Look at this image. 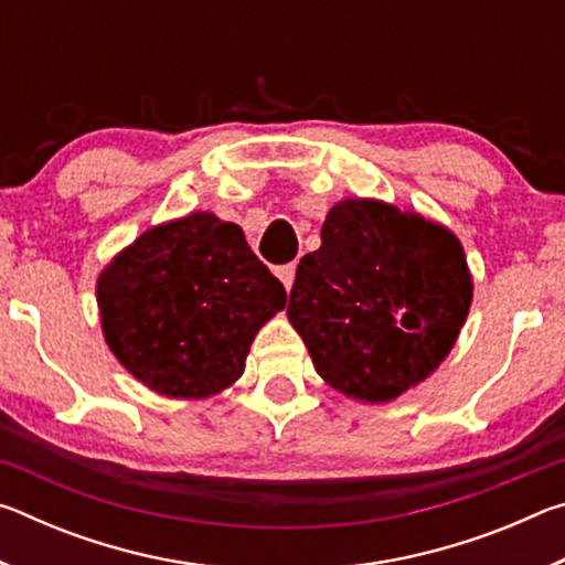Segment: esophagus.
<instances>
[{
    "mask_svg": "<svg viewBox=\"0 0 565 565\" xmlns=\"http://www.w3.org/2000/svg\"><path fill=\"white\" fill-rule=\"evenodd\" d=\"M276 276H279V281L284 284V289L291 291V286H294V281H296V266H294V264L279 266V269H276Z\"/></svg>",
    "mask_w": 565,
    "mask_h": 565,
    "instance_id": "1",
    "label": "esophagus"
}]
</instances>
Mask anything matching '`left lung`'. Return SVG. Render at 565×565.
Masks as SVG:
<instances>
[{
	"mask_svg": "<svg viewBox=\"0 0 565 565\" xmlns=\"http://www.w3.org/2000/svg\"><path fill=\"white\" fill-rule=\"evenodd\" d=\"M471 301L473 276L451 228L359 196L329 209L286 317L331 388L388 404L441 366Z\"/></svg>",
	"mask_w": 565,
	"mask_h": 565,
	"instance_id": "obj_1",
	"label": "left lung"
}]
</instances>
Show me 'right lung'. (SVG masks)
<instances>
[{
    "label": "right lung",
    "mask_w": 565,
    "mask_h": 565,
    "mask_svg": "<svg viewBox=\"0 0 565 565\" xmlns=\"http://www.w3.org/2000/svg\"><path fill=\"white\" fill-rule=\"evenodd\" d=\"M97 303L104 341L139 384L196 401L242 379L286 291L242 226L191 212L124 246L99 271Z\"/></svg>",
    "instance_id": "add662e5"
}]
</instances>
